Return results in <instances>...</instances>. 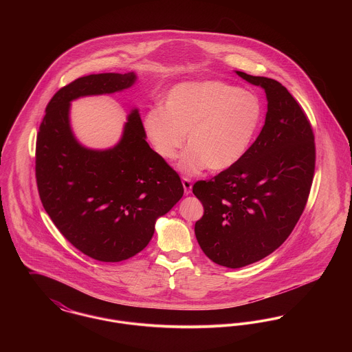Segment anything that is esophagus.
Segmentation results:
<instances>
[{
	"label": "esophagus",
	"mask_w": 352,
	"mask_h": 352,
	"mask_svg": "<svg viewBox=\"0 0 352 352\" xmlns=\"http://www.w3.org/2000/svg\"><path fill=\"white\" fill-rule=\"evenodd\" d=\"M182 184H184V194L188 195L191 192V188H192V184H191V179L188 178H182Z\"/></svg>",
	"instance_id": "1"
}]
</instances>
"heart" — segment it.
<instances>
[{"label": "heart", "instance_id": "heart-1", "mask_svg": "<svg viewBox=\"0 0 352 352\" xmlns=\"http://www.w3.org/2000/svg\"><path fill=\"white\" fill-rule=\"evenodd\" d=\"M263 104L251 92L218 80L186 82L170 88L164 109L151 108L144 129L154 151L166 161L178 157L179 168L197 174L201 168H234L251 149L263 121Z\"/></svg>", "mask_w": 352, "mask_h": 352}]
</instances>
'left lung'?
I'll list each match as a JSON object with an SVG mask.
<instances>
[{
	"label": "left lung",
	"instance_id": "8db88e82",
	"mask_svg": "<svg viewBox=\"0 0 352 352\" xmlns=\"http://www.w3.org/2000/svg\"><path fill=\"white\" fill-rule=\"evenodd\" d=\"M236 74L265 91V124L245 157L194 195L204 214L195 236L204 254L226 268H243L276 251L301 218L316 168L314 134L300 104L274 79Z\"/></svg>",
	"mask_w": 352,
	"mask_h": 352
}]
</instances>
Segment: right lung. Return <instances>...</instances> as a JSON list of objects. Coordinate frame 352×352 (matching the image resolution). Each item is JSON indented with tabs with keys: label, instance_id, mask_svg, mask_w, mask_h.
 Wrapping results in <instances>:
<instances>
[{
	"label": "right lung",
	"instance_id": "right-lung-1",
	"mask_svg": "<svg viewBox=\"0 0 352 352\" xmlns=\"http://www.w3.org/2000/svg\"><path fill=\"white\" fill-rule=\"evenodd\" d=\"M135 80L134 72L74 80L52 96L36 135L35 177L46 212L75 248L104 263L142 251L157 219L184 195L179 175L146 142L137 108L109 149L85 148L71 129V101L120 92Z\"/></svg>",
	"mask_w": 352,
	"mask_h": 352
}]
</instances>
